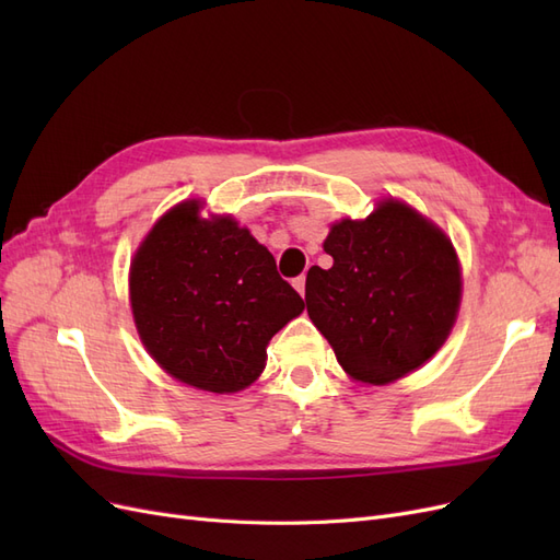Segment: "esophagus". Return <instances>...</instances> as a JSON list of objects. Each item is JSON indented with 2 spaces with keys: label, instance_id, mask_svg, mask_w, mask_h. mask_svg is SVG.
Wrapping results in <instances>:
<instances>
[{
  "label": "esophagus",
  "instance_id": "34e87169",
  "mask_svg": "<svg viewBox=\"0 0 560 560\" xmlns=\"http://www.w3.org/2000/svg\"><path fill=\"white\" fill-rule=\"evenodd\" d=\"M292 284H294V290H296L301 296H306V276H299V278H294V280H292Z\"/></svg>",
  "mask_w": 560,
  "mask_h": 560
}]
</instances>
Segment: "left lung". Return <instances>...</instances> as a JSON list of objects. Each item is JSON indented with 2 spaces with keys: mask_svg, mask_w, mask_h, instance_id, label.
Listing matches in <instances>:
<instances>
[{
  "mask_svg": "<svg viewBox=\"0 0 560 560\" xmlns=\"http://www.w3.org/2000/svg\"><path fill=\"white\" fill-rule=\"evenodd\" d=\"M325 270L306 278L308 315L362 383H393L444 346L460 306V266L446 235L387 200L362 222L331 226Z\"/></svg>",
  "mask_w": 560,
  "mask_h": 560,
  "instance_id": "8db88e82",
  "label": "left lung"
}]
</instances>
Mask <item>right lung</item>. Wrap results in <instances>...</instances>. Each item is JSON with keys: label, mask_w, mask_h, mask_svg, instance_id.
Wrapping results in <instances>:
<instances>
[{"label": "right lung", "mask_w": 560, "mask_h": 560, "mask_svg": "<svg viewBox=\"0 0 560 560\" xmlns=\"http://www.w3.org/2000/svg\"><path fill=\"white\" fill-rule=\"evenodd\" d=\"M179 202L130 264L142 343L167 374L208 393H238L266 366V346L303 311L276 259L231 217Z\"/></svg>", "instance_id": "add662e5"}]
</instances>
